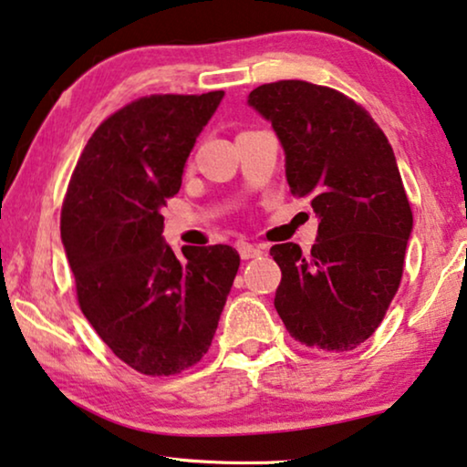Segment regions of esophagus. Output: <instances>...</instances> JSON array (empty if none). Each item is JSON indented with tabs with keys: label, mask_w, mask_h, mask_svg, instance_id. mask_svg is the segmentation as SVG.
<instances>
[{
	"label": "esophagus",
	"mask_w": 467,
	"mask_h": 467,
	"mask_svg": "<svg viewBox=\"0 0 467 467\" xmlns=\"http://www.w3.org/2000/svg\"><path fill=\"white\" fill-rule=\"evenodd\" d=\"M238 253L244 261L248 259H256V256L263 254V248L256 244H248V242H238Z\"/></svg>",
	"instance_id": "34e87169"
}]
</instances>
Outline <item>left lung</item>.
Segmentation results:
<instances>
[{
  "label": "left lung",
  "instance_id": "8db88e82",
  "mask_svg": "<svg viewBox=\"0 0 467 467\" xmlns=\"http://www.w3.org/2000/svg\"><path fill=\"white\" fill-rule=\"evenodd\" d=\"M286 153L290 193L317 214L312 253L269 250L282 269L274 306L303 346L349 351L375 333L398 293L413 229L394 151L370 113L328 86L280 79L248 97Z\"/></svg>",
  "mask_w": 467,
  "mask_h": 467
}]
</instances>
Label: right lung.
<instances>
[{"label": "right lung", "instance_id": "1", "mask_svg": "<svg viewBox=\"0 0 467 467\" xmlns=\"http://www.w3.org/2000/svg\"><path fill=\"white\" fill-rule=\"evenodd\" d=\"M223 90L151 94L111 113L88 139L67 187L60 238L82 314L121 362L177 375L211 348L240 254L225 244L166 246L161 208Z\"/></svg>", "mask_w": 467, "mask_h": 467}]
</instances>
